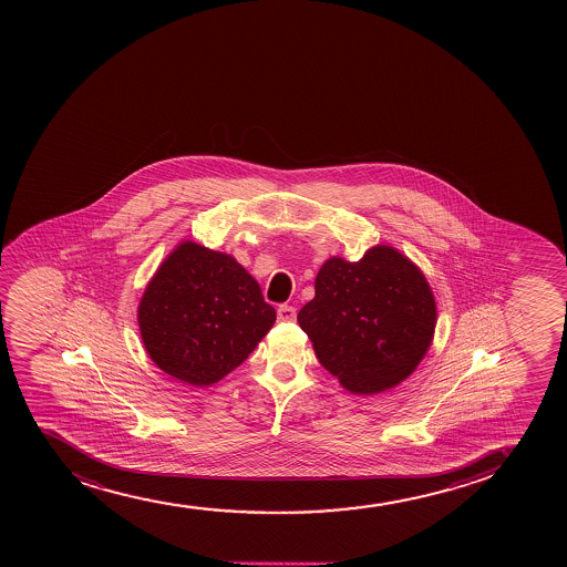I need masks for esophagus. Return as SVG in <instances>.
<instances>
[{"label":"esophagus","instance_id":"1","mask_svg":"<svg viewBox=\"0 0 567 567\" xmlns=\"http://www.w3.org/2000/svg\"><path fill=\"white\" fill-rule=\"evenodd\" d=\"M295 318H297V310H295L293 307L281 305V307L278 308V319H280V321H295Z\"/></svg>","mask_w":567,"mask_h":567}]
</instances>
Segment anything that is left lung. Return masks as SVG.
<instances>
[{"label":"left lung","instance_id":"1","mask_svg":"<svg viewBox=\"0 0 567 567\" xmlns=\"http://www.w3.org/2000/svg\"><path fill=\"white\" fill-rule=\"evenodd\" d=\"M297 319L319 363L346 390L372 395L416 369L433 340L436 308L416 265L398 249L377 246L358 262L327 260L316 297Z\"/></svg>","mask_w":567,"mask_h":567}]
</instances>
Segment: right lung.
<instances>
[{
    "mask_svg": "<svg viewBox=\"0 0 567 567\" xmlns=\"http://www.w3.org/2000/svg\"><path fill=\"white\" fill-rule=\"evenodd\" d=\"M137 321L158 369L209 385L248 359L276 312L230 255L183 241L145 289Z\"/></svg>",
    "mask_w": 567,
    "mask_h": 567,
    "instance_id": "obj_1",
    "label": "right lung"
}]
</instances>
